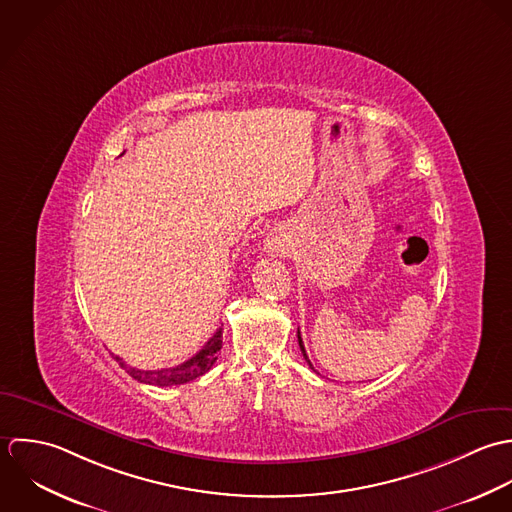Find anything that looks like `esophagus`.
I'll use <instances>...</instances> for the list:
<instances>
[{
	"label": "esophagus",
	"instance_id": "esophagus-1",
	"mask_svg": "<svg viewBox=\"0 0 512 512\" xmlns=\"http://www.w3.org/2000/svg\"><path fill=\"white\" fill-rule=\"evenodd\" d=\"M269 249H271V251H277V253H279V245H275V243H269Z\"/></svg>",
	"mask_w": 512,
	"mask_h": 512
}]
</instances>
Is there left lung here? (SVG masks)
Returning a JSON list of instances; mask_svg holds the SVG:
<instances>
[{"mask_svg": "<svg viewBox=\"0 0 512 512\" xmlns=\"http://www.w3.org/2000/svg\"><path fill=\"white\" fill-rule=\"evenodd\" d=\"M297 336H299V346H301V352H303V356H305V360H307L308 366L312 368V364H310V360H308L307 350H305V344H303V338H301V332H297Z\"/></svg>", "mask_w": 512, "mask_h": 512, "instance_id": "1", "label": "left lung"}]
</instances>
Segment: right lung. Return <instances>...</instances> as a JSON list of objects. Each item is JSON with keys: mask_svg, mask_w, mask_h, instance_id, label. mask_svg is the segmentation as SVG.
<instances>
[{"mask_svg": "<svg viewBox=\"0 0 512 512\" xmlns=\"http://www.w3.org/2000/svg\"><path fill=\"white\" fill-rule=\"evenodd\" d=\"M221 328H217V332L205 342L204 348L192 356L190 360H186L184 364L176 366V368H162V370H136L126 366V362H122V358L116 356V362L138 382L144 384H152V386H180L186 382H192L200 376H204L205 372L211 370V366L217 360V354L221 350L223 344V336H221Z\"/></svg>", "mask_w": 512, "mask_h": 512, "instance_id": "obj_1", "label": "right lung"}]
</instances>
